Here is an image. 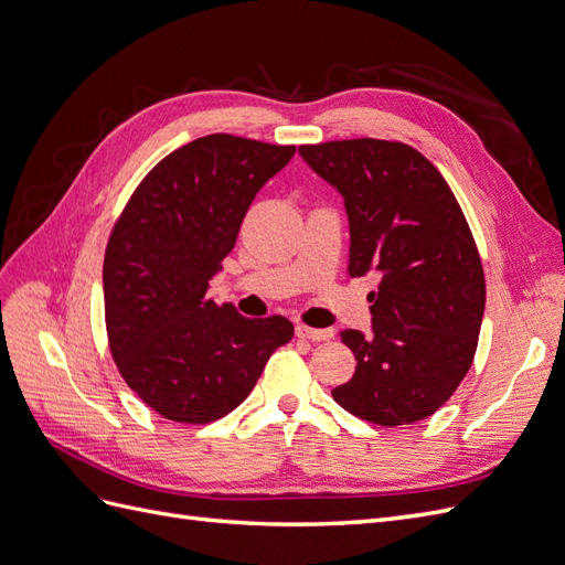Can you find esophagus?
<instances>
[{"label":"esophagus","mask_w":565,"mask_h":565,"mask_svg":"<svg viewBox=\"0 0 565 565\" xmlns=\"http://www.w3.org/2000/svg\"><path fill=\"white\" fill-rule=\"evenodd\" d=\"M297 337L309 339V341H328L334 337V330H316L309 324H297Z\"/></svg>","instance_id":"1"}]
</instances>
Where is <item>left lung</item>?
I'll return each mask as SVG.
<instances>
[{"label":"left lung","mask_w":565,"mask_h":565,"mask_svg":"<svg viewBox=\"0 0 565 565\" xmlns=\"http://www.w3.org/2000/svg\"><path fill=\"white\" fill-rule=\"evenodd\" d=\"M344 195L349 276L380 273L372 334L341 332L353 377L332 388L351 415L380 426L431 417L467 377L486 309V276L448 181L401 141L344 139L299 146Z\"/></svg>","instance_id":"1"}]
</instances>
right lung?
I'll list each match as a JSON object with an SVG mask.
<instances>
[{
    "label": "right lung",
    "mask_w": 565,
    "mask_h": 565,
    "mask_svg": "<svg viewBox=\"0 0 565 565\" xmlns=\"http://www.w3.org/2000/svg\"><path fill=\"white\" fill-rule=\"evenodd\" d=\"M297 146L210 134L162 158L127 200L104 256L113 361L150 409L210 424L241 405L295 324L207 297L259 188Z\"/></svg>",
    "instance_id": "1"
}]
</instances>
